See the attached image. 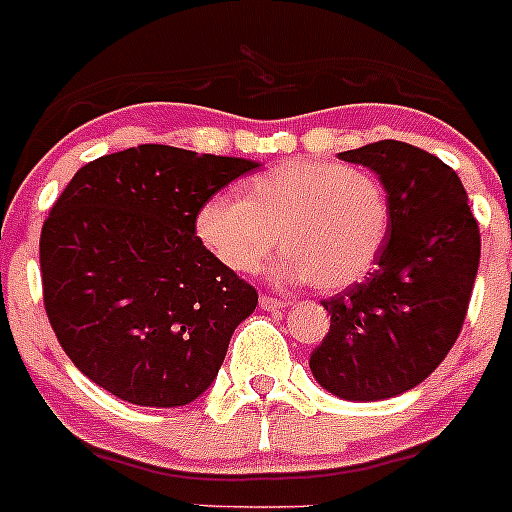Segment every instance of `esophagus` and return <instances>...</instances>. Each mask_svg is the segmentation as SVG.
Wrapping results in <instances>:
<instances>
[{"mask_svg":"<svg viewBox=\"0 0 512 512\" xmlns=\"http://www.w3.org/2000/svg\"><path fill=\"white\" fill-rule=\"evenodd\" d=\"M260 305L265 310H283L288 308V300H280V298H272V295H262Z\"/></svg>","mask_w":512,"mask_h":512,"instance_id":"1","label":"esophagus"}]
</instances>
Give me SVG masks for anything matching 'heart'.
<instances>
[{
  "instance_id": "heart-1",
  "label": "heart",
  "mask_w": 512,
  "mask_h": 512,
  "mask_svg": "<svg viewBox=\"0 0 512 512\" xmlns=\"http://www.w3.org/2000/svg\"><path fill=\"white\" fill-rule=\"evenodd\" d=\"M389 224V194L374 171L293 159L255 176L242 199H207L194 227L209 255L237 275L255 272L280 234L275 278L343 290L376 265Z\"/></svg>"
}]
</instances>
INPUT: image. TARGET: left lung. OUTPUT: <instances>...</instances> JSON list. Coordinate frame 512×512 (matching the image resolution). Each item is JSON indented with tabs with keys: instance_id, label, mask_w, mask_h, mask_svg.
Returning <instances> with one entry per match:
<instances>
[{
	"instance_id": "1",
	"label": "left lung",
	"mask_w": 512,
	"mask_h": 512,
	"mask_svg": "<svg viewBox=\"0 0 512 512\" xmlns=\"http://www.w3.org/2000/svg\"><path fill=\"white\" fill-rule=\"evenodd\" d=\"M338 156L379 176L391 224L364 283L323 300L331 331L310 353V371L338 399L381 401L422 384L455 346L480 229L460 176L422 148L379 141Z\"/></svg>"
}]
</instances>
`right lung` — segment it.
Segmentation results:
<instances>
[{"label": "right lung", "instance_id": "right-lung-1", "mask_svg": "<svg viewBox=\"0 0 512 512\" xmlns=\"http://www.w3.org/2000/svg\"><path fill=\"white\" fill-rule=\"evenodd\" d=\"M257 161L143 143L70 179L42 224L50 326L100 389L184 407L212 386L257 290L197 237V212Z\"/></svg>", "mask_w": 512, "mask_h": 512}]
</instances>
